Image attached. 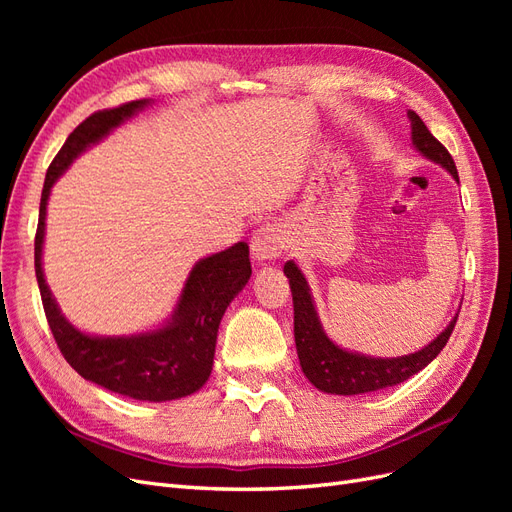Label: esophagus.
Listing matches in <instances>:
<instances>
[{
	"label": "esophagus",
	"instance_id": "esophagus-1",
	"mask_svg": "<svg viewBox=\"0 0 512 512\" xmlns=\"http://www.w3.org/2000/svg\"><path fill=\"white\" fill-rule=\"evenodd\" d=\"M286 247H288L286 230L282 228V224H277V222L262 224L252 237V254L260 262L280 258Z\"/></svg>",
	"mask_w": 512,
	"mask_h": 512
}]
</instances>
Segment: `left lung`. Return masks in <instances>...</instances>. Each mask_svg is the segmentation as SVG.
<instances>
[{"label": "left lung", "mask_w": 512, "mask_h": 512, "mask_svg": "<svg viewBox=\"0 0 512 512\" xmlns=\"http://www.w3.org/2000/svg\"><path fill=\"white\" fill-rule=\"evenodd\" d=\"M408 117L412 123L414 147L431 162L444 166L459 183L457 166L448 149L427 130L423 119L414 111H408ZM284 273L290 280L294 305V342H297L301 369L307 380L324 393L361 395L408 380L440 354V350L448 342V337H451L459 316L457 314L451 320V324H448V327L423 350L406 356H397V359H374V356H363L335 346L327 337V333L322 331L312 294H309V286L301 269L294 265L292 260H288L284 265Z\"/></svg>", "instance_id": "left-lung-1"}]
</instances>
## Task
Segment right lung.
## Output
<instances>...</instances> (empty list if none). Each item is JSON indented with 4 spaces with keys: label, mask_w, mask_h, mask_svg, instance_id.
<instances>
[{
    "label": "right lung",
    "mask_w": 512,
    "mask_h": 512,
    "mask_svg": "<svg viewBox=\"0 0 512 512\" xmlns=\"http://www.w3.org/2000/svg\"><path fill=\"white\" fill-rule=\"evenodd\" d=\"M149 100H134L89 115L74 128L64 147L46 170L40 218L36 230V280L46 320L57 348L72 369L104 389L141 401H170L192 395L211 374L218 329L228 303L252 275L250 247L239 241L228 250L196 262L185 282L177 309L162 329L130 337L85 335L61 316L42 273V243L46 200L53 183L89 145L98 143L119 123L147 106Z\"/></svg>",
    "instance_id": "right-lung-1"
}]
</instances>
